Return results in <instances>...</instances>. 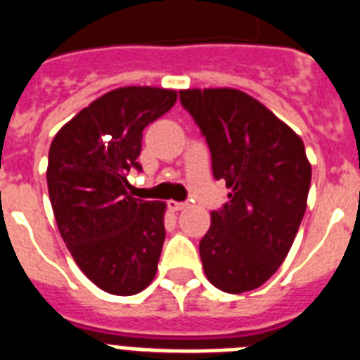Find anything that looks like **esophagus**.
<instances>
[{
    "label": "esophagus",
    "mask_w": 360,
    "mask_h": 360,
    "mask_svg": "<svg viewBox=\"0 0 360 360\" xmlns=\"http://www.w3.org/2000/svg\"><path fill=\"white\" fill-rule=\"evenodd\" d=\"M186 207V203H183V201H168V209L172 210V212H179V210H183Z\"/></svg>",
    "instance_id": "34e87169"
}]
</instances>
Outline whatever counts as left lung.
<instances>
[{"label":"left lung","mask_w":360,"mask_h":360,"mask_svg":"<svg viewBox=\"0 0 360 360\" xmlns=\"http://www.w3.org/2000/svg\"><path fill=\"white\" fill-rule=\"evenodd\" d=\"M179 98L231 190L200 242L205 276L229 294L255 290L283 264L305 214L312 170L303 140L242 90L186 89Z\"/></svg>","instance_id":"left-lung-1"}]
</instances>
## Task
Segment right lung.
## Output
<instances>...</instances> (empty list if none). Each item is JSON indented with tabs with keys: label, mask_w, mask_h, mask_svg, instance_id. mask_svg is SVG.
Returning a JSON list of instances; mask_svg holds the SVG:
<instances>
[{
	"label": "right lung",
	"mask_w": 360,
	"mask_h": 360,
	"mask_svg": "<svg viewBox=\"0 0 360 360\" xmlns=\"http://www.w3.org/2000/svg\"><path fill=\"white\" fill-rule=\"evenodd\" d=\"M177 92L122 86L94 99L55 134L48 190L55 220L74 261L114 296L139 294L153 281L165 244V201L127 192L142 151V131L174 107Z\"/></svg>",
	"instance_id": "right-lung-1"
}]
</instances>
